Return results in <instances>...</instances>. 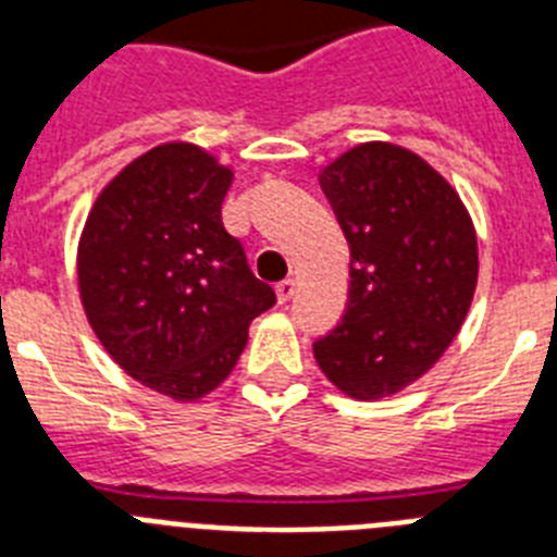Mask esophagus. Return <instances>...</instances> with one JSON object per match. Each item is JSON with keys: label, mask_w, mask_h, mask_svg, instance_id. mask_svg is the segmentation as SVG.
Returning <instances> with one entry per match:
<instances>
[{"label": "esophagus", "mask_w": 557, "mask_h": 557, "mask_svg": "<svg viewBox=\"0 0 557 557\" xmlns=\"http://www.w3.org/2000/svg\"><path fill=\"white\" fill-rule=\"evenodd\" d=\"M295 289H298L295 278H284V282L275 284V295H278V301H282V304H287L289 298H293Z\"/></svg>", "instance_id": "1"}]
</instances>
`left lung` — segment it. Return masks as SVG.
<instances>
[{"mask_svg": "<svg viewBox=\"0 0 557 557\" xmlns=\"http://www.w3.org/2000/svg\"><path fill=\"white\" fill-rule=\"evenodd\" d=\"M351 253L346 312L314 359L354 398H385L435 366L476 287L469 211L424 159L371 141L321 172Z\"/></svg>", "mask_w": 557, "mask_h": 557, "instance_id": "left-lung-1", "label": "left lung"}]
</instances>
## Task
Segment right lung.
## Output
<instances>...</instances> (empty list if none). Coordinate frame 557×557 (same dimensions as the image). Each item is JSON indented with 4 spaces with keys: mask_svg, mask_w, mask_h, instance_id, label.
Instances as JSON below:
<instances>
[{
    "mask_svg": "<svg viewBox=\"0 0 557 557\" xmlns=\"http://www.w3.org/2000/svg\"><path fill=\"white\" fill-rule=\"evenodd\" d=\"M231 178L200 147H152L102 189L81 236L88 323L122 371L178 401L228 376L275 304L223 225Z\"/></svg>",
    "mask_w": 557,
    "mask_h": 557,
    "instance_id": "add662e5",
    "label": "right lung"
}]
</instances>
